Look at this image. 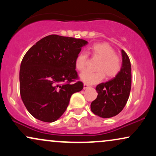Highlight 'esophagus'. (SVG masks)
<instances>
[{
  "instance_id": "esophagus-1",
  "label": "esophagus",
  "mask_w": 156,
  "mask_h": 156,
  "mask_svg": "<svg viewBox=\"0 0 156 156\" xmlns=\"http://www.w3.org/2000/svg\"><path fill=\"white\" fill-rule=\"evenodd\" d=\"M89 87H90V86L88 85V84H87V83H83V89H88Z\"/></svg>"
}]
</instances>
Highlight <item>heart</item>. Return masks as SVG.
<instances>
[{
    "label": "heart",
    "instance_id": "heart-1",
    "mask_svg": "<svg viewBox=\"0 0 156 156\" xmlns=\"http://www.w3.org/2000/svg\"><path fill=\"white\" fill-rule=\"evenodd\" d=\"M92 54L101 58L98 66V72L85 70L80 73V78L84 83L94 84L104 79L105 74L108 78L116 77L120 71L122 61L120 57L115 53V51L108 43H96L91 48ZM88 54L81 51L77 55L76 67L78 70H83L87 66Z\"/></svg>",
    "mask_w": 156,
    "mask_h": 156
}]
</instances>
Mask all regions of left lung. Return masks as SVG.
I'll return each instance as SVG.
<instances>
[{
    "label": "left lung",
    "instance_id": "8db88e82",
    "mask_svg": "<svg viewBox=\"0 0 156 156\" xmlns=\"http://www.w3.org/2000/svg\"><path fill=\"white\" fill-rule=\"evenodd\" d=\"M122 64L115 78L96 87L98 97L91 103L95 115L110 118L122 112L129 98L131 89V65L129 57L122 50Z\"/></svg>",
    "mask_w": 156,
    "mask_h": 156
}]
</instances>
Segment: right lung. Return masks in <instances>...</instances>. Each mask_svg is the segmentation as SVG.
<instances>
[{
    "instance_id": "obj_1",
    "label": "right lung",
    "mask_w": 156,
    "mask_h": 156,
    "mask_svg": "<svg viewBox=\"0 0 156 156\" xmlns=\"http://www.w3.org/2000/svg\"><path fill=\"white\" fill-rule=\"evenodd\" d=\"M87 43L83 39L51 34L25 54L20 69V92L27 110L36 119L57 120L72 94L83 89L81 81L75 82L79 78L76 59Z\"/></svg>"
}]
</instances>
